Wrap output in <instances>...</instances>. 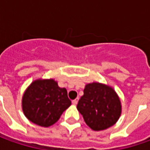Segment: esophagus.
I'll return each instance as SVG.
<instances>
[{
	"mask_svg": "<svg viewBox=\"0 0 150 150\" xmlns=\"http://www.w3.org/2000/svg\"><path fill=\"white\" fill-rule=\"evenodd\" d=\"M78 98H76V99H74V100L72 101V104H74V105H76V104L78 103Z\"/></svg>",
	"mask_w": 150,
	"mask_h": 150,
	"instance_id": "1",
	"label": "esophagus"
}]
</instances>
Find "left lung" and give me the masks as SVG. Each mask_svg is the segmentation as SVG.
Here are the masks:
<instances>
[{"label": "left lung", "mask_w": 150, "mask_h": 150, "mask_svg": "<svg viewBox=\"0 0 150 150\" xmlns=\"http://www.w3.org/2000/svg\"><path fill=\"white\" fill-rule=\"evenodd\" d=\"M77 108L87 125L95 131L112 126L121 114V103L115 91L98 83L85 86Z\"/></svg>", "instance_id": "1"}]
</instances>
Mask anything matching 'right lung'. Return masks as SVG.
<instances>
[{
  "label": "right lung",
  "instance_id": "obj_1",
  "mask_svg": "<svg viewBox=\"0 0 150 150\" xmlns=\"http://www.w3.org/2000/svg\"><path fill=\"white\" fill-rule=\"evenodd\" d=\"M70 105L67 89L59 88L53 79L34 81L22 98L25 116L42 127L54 124Z\"/></svg>",
  "mask_w": 150,
  "mask_h": 150
}]
</instances>
